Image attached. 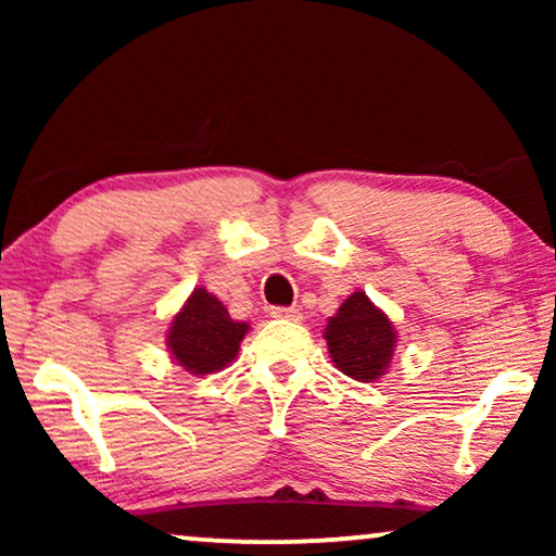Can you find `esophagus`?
<instances>
[{
  "mask_svg": "<svg viewBox=\"0 0 556 556\" xmlns=\"http://www.w3.org/2000/svg\"><path fill=\"white\" fill-rule=\"evenodd\" d=\"M270 316L273 318H286V321H301V311L299 308H288V306H270Z\"/></svg>",
  "mask_w": 556,
  "mask_h": 556,
  "instance_id": "esophagus-1",
  "label": "esophagus"
}]
</instances>
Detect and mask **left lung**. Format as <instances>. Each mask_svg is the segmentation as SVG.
Listing matches in <instances>:
<instances>
[{
	"label": "left lung",
	"instance_id": "left-lung-1",
	"mask_svg": "<svg viewBox=\"0 0 556 556\" xmlns=\"http://www.w3.org/2000/svg\"><path fill=\"white\" fill-rule=\"evenodd\" d=\"M326 344L339 371L356 382H375L390 367L394 352L392 321L362 291L341 303L326 326Z\"/></svg>",
	"mask_w": 556,
	"mask_h": 556
}]
</instances>
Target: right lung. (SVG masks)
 Instances as JSON below:
<instances>
[{"label":"right lung","mask_w":556,"mask_h":556,"mask_svg":"<svg viewBox=\"0 0 556 556\" xmlns=\"http://www.w3.org/2000/svg\"><path fill=\"white\" fill-rule=\"evenodd\" d=\"M245 333L248 324L232 321L215 295L197 288L185 308L174 316L166 344L179 367L192 375H212L238 356Z\"/></svg>","instance_id":"1"}]
</instances>
